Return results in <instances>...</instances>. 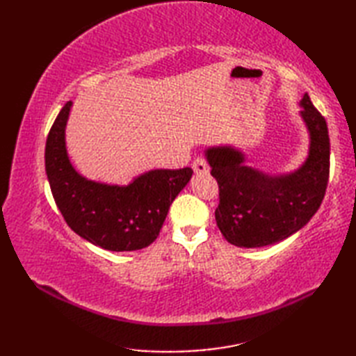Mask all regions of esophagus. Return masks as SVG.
<instances>
[{
	"label": "esophagus",
	"instance_id": "obj_1",
	"mask_svg": "<svg viewBox=\"0 0 356 356\" xmlns=\"http://www.w3.org/2000/svg\"><path fill=\"white\" fill-rule=\"evenodd\" d=\"M193 170L195 174H205L209 171V166L207 163V161L203 157H197L195 161L193 162Z\"/></svg>",
	"mask_w": 356,
	"mask_h": 356
}]
</instances>
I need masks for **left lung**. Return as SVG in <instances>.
Segmentation results:
<instances>
[{
    "label": "left lung",
    "instance_id": "left-lung-1",
    "mask_svg": "<svg viewBox=\"0 0 356 356\" xmlns=\"http://www.w3.org/2000/svg\"><path fill=\"white\" fill-rule=\"evenodd\" d=\"M300 107L309 148L298 168L272 174L248 165V154L234 145L205 149L220 190L216 222L234 246L261 248L282 241L303 228L321 205L329 180L327 124L307 93Z\"/></svg>",
    "mask_w": 356,
    "mask_h": 356
}]
</instances>
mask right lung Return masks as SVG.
<instances>
[{
    "label": "right lung",
    "mask_w": 356,
    "mask_h": 356,
    "mask_svg": "<svg viewBox=\"0 0 356 356\" xmlns=\"http://www.w3.org/2000/svg\"><path fill=\"white\" fill-rule=\"evenodd\" d=\"M73 102H67L45 143V172L67 225L107 251H138L161 232L172 200L191 180L193 170H149L127 185L96 182L74 168L65 143Z\"/></svg>",
    "instance_id": "right-lung-1"
}]
</instances>
